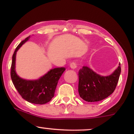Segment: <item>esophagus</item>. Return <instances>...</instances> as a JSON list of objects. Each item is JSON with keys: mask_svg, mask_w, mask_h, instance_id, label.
Wrapping results in <instances>:
<instances>
[{"mask_svg": "<svg viewBox=\"0 0 134 134\" xmlns=\"http://www.w3.org/2000/svg\"><path fill=\"white\" fill-rule=\"evenodd\" d=\"M70 67L72 69H75L77 67V65L74 62H72L70 64Z\"/></svg>", "mask_w": 134, "mask_h": 134, "instance_id": "esophagus-1", "label": "esophagus"}]
</instances>
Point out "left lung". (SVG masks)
<instances>
[{
    "instance_id": "1",
    "label": "left lung",
    "mask_w": 134,
    "mask_h": 134,
    "mask_svg": "<svg viewBox=\"0 0 134 134\" xmlns=\"http://www.w3.org/2000/svg\"><path fill=\"white\" fill-rule=\"evenodd\" d=\"M120 64L109 76H103L87 66L79 70V96L87 102H96L105 99L113 93L121 73Z\"/></svg>"
}]
</instances>
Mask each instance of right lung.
Masks as SVG:
<instances>
[{"label":"right lung","instance_id":"obj_1","mask_svg":"<svg viewBox=\"0 0 134 134\" xmlns=\"http://www.w3.org/2000/svg\"><path fill=\"white\" fill-rule=\"evenodd\" d=\"M30 36L21 41L16 47L12 58L10 77L15 87L23 99L34 104H43L49 102L54 96L57 85L65 67L52 69L47 74L36 80L24 79L16 72V57L18 50L24 43L29 40Z\"/></svg>","mask_w":134,"mask_h":134}]
</instances>
